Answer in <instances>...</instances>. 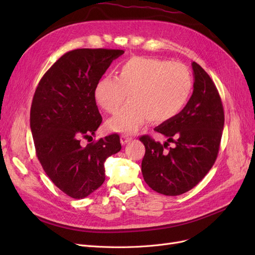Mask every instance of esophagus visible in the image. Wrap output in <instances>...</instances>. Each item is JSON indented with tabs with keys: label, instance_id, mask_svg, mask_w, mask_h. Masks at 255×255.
<instances>
[{
	"label": "esophagus",
	"instance_id": "esophagus-1",
	"mask_svg": "<svg viewBox=\"0 0 255 255\" xmlns=\"http://www.w3.org/2000/svg\"><path fill=\"white\" fill-rule=\"evenodd\" d=\"M132 140V137H130L129 135H128V134H122L121 136H120V142H121V144H126V143H128V141H130Z\"/></svg>",
	"mask_w": 255,
	"mask_h": 255
}]
</instances>
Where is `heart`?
Listing matches in <instances>:
<instances>
[{
  "instance_id": "heart-1",
  "label": "heart",
  "mask_w": 255,
  "mask_h": 255,
  "mask_svg": "<svg viewBox=\"0 0 255 255\" xmlns=\"http://www.w3.org/2000/svg\"><path fill=\"white\" fill-rule=\"evenodd\" d=\"M194 82L181 63L152 57H133L118 66L117 76L97 81L94 99L104 112L115 114L106 126L115 132L133 133L146 120L164 123L176 117L187 105Z\"/></svg>"
}]
</instances>
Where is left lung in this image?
<instances>
[{"label":"left lung","mask_w":255,"mask_h":255,"mask_svg":"<svg viewBox=\"0 0 255 255\" xmlns=\"http://www.w3.org/2000/svg\"><path fill=\"white\" fill-rule=\"evenodd\" d=\"M194 92L184 110L154 128L167 140L161 144L149 135L139 137L145 153L143 180L165 196L184 194L201 181L218 156L225 112L219 92L204 69L192 63ZM174 144L169 147L170 142Z\"/></svg>","instance_id":"1"}]
</instances>
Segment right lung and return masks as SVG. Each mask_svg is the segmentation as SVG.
<instances>
[{
    "label": "right lung",
    "mask_w": 255,
    "mask_h": 255,
    "mask_svg": "<svg viewBox=\"0 0 255 255\" xmlns=\"http://www.w3.org/2000/svg\"><path fill=\"white\" fill-rule=\"evenodd\" d=\"M125 53L112 49H76L64 54L44 73L30 107V130L44 172L69 197L83 199L105 181L104 163L121 150L112 134L82 145L102 122L94 88Z\"/></svg>",
    "instance_id": "1"
}]
</instances>
